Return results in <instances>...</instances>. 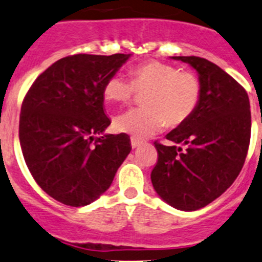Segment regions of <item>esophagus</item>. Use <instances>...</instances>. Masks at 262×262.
<instances>
[{
	"mask_svg": "<svg viewBox=\"0 0 262 262\" xmlns=\"http://www.w3.org/2000/svg\"><path fill=\"white\" fill-rule=\"evenodd\" d=\"M142 144V140H140V139H136V137H131V146L134 147H137V146H140V145Z\"/></svg>",
	"mask_w": 262,
	"mask_h": 262,
	"instance_id": "34e87169",
	"label": "esophagus"
}]
</instances>
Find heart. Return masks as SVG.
<instances>
[{
  "instance_id": "obj_1",
  "label": "heart",
  "mask_w": 262,
  "mask_h": 262,
  "mask_svg": "<svg viewBox=\"0 0 262 262\" xmlns=\"http://www.w3.org/2000/svg\"><path fill=\"white\" fill-rule=\"evenodd\" d=\"M148 93L145 108H134L115 118V128L134 137L157 134L168 123H185L198 108L203 93L200 79L190 71L159 61H150L131 70V81L120 74L107 80L103 94L108 102L127 103L135 92Z\"/></svg>"
}]
</instances>
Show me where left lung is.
<instances>
[{
    "label": "left lung",
    "mask_w": 262,
    "mask_h": 262,
    "mask_svg": "<svg viewBox=\"0 0 262 262\" xmlns=\"http://www.w3.org/2000/svg\"><path fill=\"white\" fill-rule=\"evenodd\" d=\"M172 58L198 71L203 93L193 115L165 136L186 149L154 142L158 162L151 183L170 206L193 211L218 199L239 174L250 145V100L242 85L213 62Z\"/></svg>",
    "instance_id": "obj_1"
}]
</instances>
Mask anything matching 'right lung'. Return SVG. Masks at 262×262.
Segmentation results:
<instances>
[{"instance_id": "1", "label": "right lung", "mask_w": 262, "mask_h": 262, "mask_svg": "<svg viewBox=\"0 0 262 262\" xmlns=\"http://www.w3.org/2000/svg\"><path fill=\"white\" fill-rule=\"evenodd\" d=\"M131 54H74L37 77L21 105L19 139L25 163L46 193L85 206L110 188L131 151L130 136L111 125L103 89Z\"/></svg>"}]
</instances>
